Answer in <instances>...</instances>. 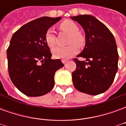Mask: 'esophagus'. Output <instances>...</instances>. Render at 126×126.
Segmentation results:
<instances>
[{
    "label": "esophagus",
    "mask_w": 126,
    "mask_h": 126,
    "mask_svg": "<svg viewBox=\"0 0 126 126\" xmlns=\"http://www.w3.org/2000/svg\"><path fill=\"white\" fill-rule=\"evenodd\" d=\"M61 61H62V63H63V64H65V63H67V60H62Z\"/></svg>",
    "instance_id": "1"
}]
</instances>
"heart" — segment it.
<instances>
[{
  "label": "heart",
  "mask_w": 126,
  "mask_h": 126,
  "mask_svg": "<svg viewBox=\"0 0 126 126\" xmlns=\"http://www.w3.org/2000/svg\"><path fill=\"white\" fill-rule=\"evenodd\" d=\"M60 29L62 31L70 35L68 44H71L67 47H57L52 50L53 57L59 59H69L78 52V47H82L85 44V38L82 33L79 32V28L76 23L70 20H65L61 23ZM55 32L52 28L48 29L45 34V41L49 47L55 46ZM77 45H76V44Z\"/></svg>",
  "instance_id": "b5f03b06"
}]
</instances>
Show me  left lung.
<instances>
[{
  "mask_svg": "<svg viewBox=\"0 0 126 126\" xmlns=\"http://www.w3.org/2000/svg\"><path fill=\"white\" fill-rule=\"evenodd\" d=\"M82 26L85 32L86 44L74 59L76 69L72 73L75 88L82 93L98 95L108 90L117 71L118 52L113 35L105 25L90 15L70 17Z\"/></svg>",
  "mask_w": 126,
  "mask_h": 126,
  "instance_id": "8db88e82",
  "label": "left lung"
}]
</instances>
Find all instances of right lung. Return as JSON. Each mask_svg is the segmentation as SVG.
I'll use <instances>...</instances> for the list:
<instances>
[{
    "instance_id": "add662e5",
    "label": "right lung",
    "mask_w": 126,
    "mask_h": 126,
    "mask_svg": "<svg viewBox=\"0 0 126 126\" xmlns=\"http://www.w3.org/2000/svg\"><path fill=\"white\" fill-rule=\"evenodd\" d=\"M61 19L38 18L21 26L11 38L7 52L9 74L15 87L26 96L49 93L55 86V72L64 66L60 59H51L45 41L47 30Z\"/></svg>"
}]
</instances>
